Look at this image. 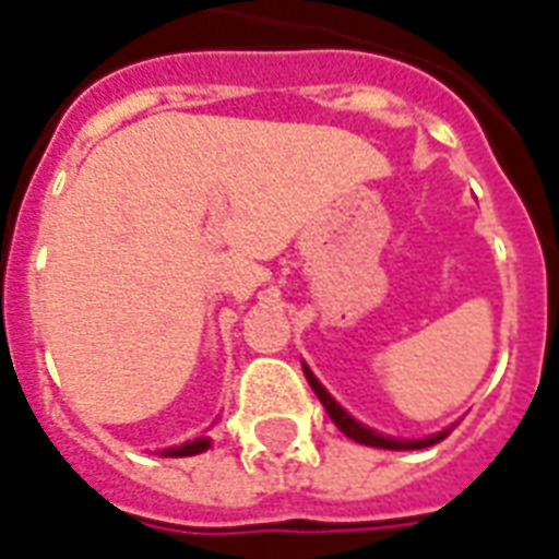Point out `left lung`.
Here are the masks:
<instances>
[{
	"instance_id": "1",
	"label": "left lung",
	"mask_w": 559,
	"mask_h": 559,
	"mask_svg": "<svg viewBox=\"0 0 559 559\" xmlns=\"http://www.w3.org/2000/svg\"><path fill=\"white\" fill-rule=\"evenodd\" d=\"M305 378H308V383L313 386V393L319 395V402H322V407L328 411V416H331V421H334L340 431L346 433L348 440L360 442V445H374V449H390V451H413V449H428V445H437L440 440H445L451 433V428H445V431L433 433V437H425V440H395V437H383V433L372 431V428H366V425H360V421L355 419V416H348L340 404L331 399V393H328L325 386L319 383V378L313 372H310L308 366H305Z\"/></svg>"
}]
</instances>
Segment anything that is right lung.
Instances as JSON below:
<instances>
[{
	"label": "right lung",
	"instance_id": "1",
	"mask_svg": "<svg viewBox=\"0 0 559 559\" xmlns=\"http://www.w3.org/2000/svg\"><path fill=\"white\" fill-rule=\"evenodd\" d=\"M211 449V440L207 437H199L193 442H185V445H178V449H164L160 454L164 457H193V454H202V451Z\"/></svg>",
	"mask_w": 559,
	"mask_h": 559
}]
</instances>
